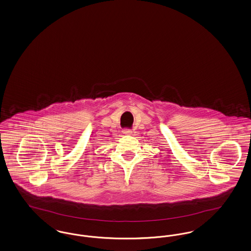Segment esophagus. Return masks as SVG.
I'll use <instances>...</instances> for the list:
<instances>
[{
  "label": "esophagus",
  "mask_w": 251,
  "mask_h": 251,
  "mask_svg": "<svg viewBox=\"0 0 251 251\" xmlns=\"http://www.w3.org/2000/svg\"><path fill=\"white\" fill-rule=\"evenodd\" d=\"M122 132L124 133V134H127V135H129V134H131V130H129V129H125V130H123Z\"/></svg>",
  "instance_id": "obj_1"
}]
</instances>
